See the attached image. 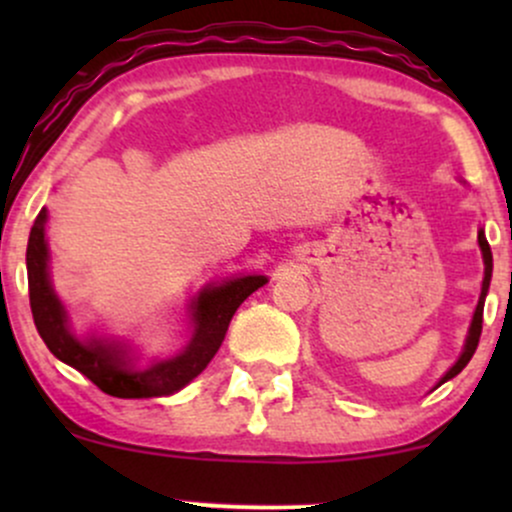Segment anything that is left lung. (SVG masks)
<instances>
[{
    "instance_id": "8db88e82",
    "label": "left lung",
    "mask_w": 512,
    "mask_h": 512,
    "mask_svg": "<svg viewBox=\"0 0 512 512\" xmlns=\"http://www.w3.org/2000/svg\"><path fill=\"white\" fill-rule=\"evenodd\" d=\"M479 248H481V257H484V281H481V296H479V303H477V310H474V317H472V325H469V334H467V342H464V349L460 358L455 361V366H452L448 373L440 378L438 385H443L445 380L455 378L457 373H462V368L467 366L469 358L474 356V351H477L479 346V337H481V322H484V301H486V293H489V284H491V272H493V255H491V248H489V240L484 236V228L479 231Z\"/></svg>"
}]
</instances>
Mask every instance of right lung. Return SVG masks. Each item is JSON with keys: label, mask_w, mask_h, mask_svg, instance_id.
<instances>
[{"label": "right lung", "mask_w": 512, "mask_h": 512, "mask_svg": "<svg viewBox=\"0 0 512 512\" xmlns=\"http://www.w3.org/2000/svg\"><path fill=\"white\" fill-rule=\"evenodd\" d=\"M48 209L35 216L28 238L26 269L31 310L38 334L62 363L86 375L105 395L120 399L166 397L195 380L226 337L240 303L267 284V276H236L223 284H209L190 303L192 337L180 354L137 368L127 346L110 339H79L69 330V317L50 281V250L45 240Z\"/></svg>", "instance_id": "1"}]
</instances>
